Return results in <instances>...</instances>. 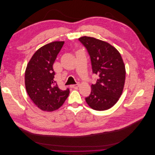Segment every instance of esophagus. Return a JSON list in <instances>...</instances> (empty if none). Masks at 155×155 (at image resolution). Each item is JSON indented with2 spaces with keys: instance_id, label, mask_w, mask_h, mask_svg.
Listing matches in <instances>:
<instances>
[{
  "instance_id": "obj_1",
  "label": "esophagus",
  "mask_w": 155,
  "mask_h": 155,
  "mask_svg": "<svg viewBox=\"0 0 155 155\" xmlns=\"http://www.w3.org/2000/svg\"><path fill=\"white\" fill-rule=\"evenodd\" d=\"M79 83H78L77 84H76V85H71L70 87L72 88H78L79 87Z\"/></svg>"
}]
</instances>
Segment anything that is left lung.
I'll list each match as a JSON object with an SVG mask.
<instances>
[{
  "label": "left lung",
  "mask_w": 155,
  "mask_h": 155,
  "mask_svg": "<svg viewBox=\"0 0 155 155\" xmlns=\"http://www.w3.org/2000/svg\"><path fill=\"white\" fill-rule=\"evenodd\" d=\"M79 41L90 55L93 74L97 80L91 85V93L85 98L87 104L96 110H105L113 107L122 94L125 67L119 51L104 41L83 36Z\"/></svg>",
  "instance_id": "1"
}]
</instances>
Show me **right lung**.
Segmentation results:
<instances>
[{"label":"right lung","instance_id":"obj_1","mask_svg":"<svg viewBox=\"0 0 155 155\" xmlns=\"http://www.w3.org/2000/svg\"><path fill=\"white\" fill-rule=\"evenodd\" d=\"M64 43V41H54L42 46L27 64L26 90L32 101L42 110L58 109L69 95V88L61 90L54 79L53 64Z\"/></svg>","mask_w":155,"mask_h":155}]
</instances>
